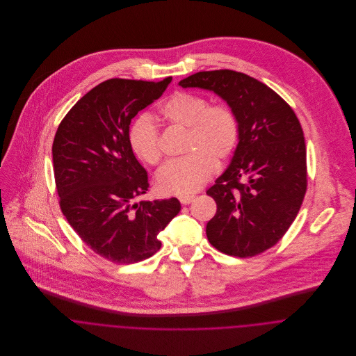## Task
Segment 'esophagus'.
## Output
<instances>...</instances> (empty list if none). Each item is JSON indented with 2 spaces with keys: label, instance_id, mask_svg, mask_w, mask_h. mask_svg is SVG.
I'll use <instances>...</instances> for the list:
<instances>
[{
  "label": "esophagus",
  "instance_id": "1",
  "mask_svg": "<svg viewBox=\"0 0 356 356\" xmlns=\"http://www.w3.org/2000/svg\"><path fill=\"white\" fill-rule=\"evenodd\" d=\"M195 200V196H179V202L184 205L192 203Z\"/></svg>",
  "mask_w": 356,
  "mask_h": 356
}]
</instances>
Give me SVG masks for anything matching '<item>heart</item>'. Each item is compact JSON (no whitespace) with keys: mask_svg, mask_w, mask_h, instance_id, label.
<instances>
[{"mask_svg":"<svg viewBox=\"0 0 356 356\" xmlns=\"http://www.w3.org/2000/svg\"><path fill=\"white\" fill-rule=\"evenodd\" d=\"M161 118L186 129L184 157L163 165L157 172V189L163 195H189L208 181L213 165H223L237 149L240 120L232 106L208 104L195 93H174L160 106ZM129 144L145 164L156 165L161 160L159 130L147 115L138 116L129 129Z\"/></svg>","mask_w":356,"mask_h":356,"instance_id":"obj_1","label":"heart"}]
</instances>
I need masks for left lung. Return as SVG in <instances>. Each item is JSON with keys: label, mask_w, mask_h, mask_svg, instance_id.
Here are the masks:
<instances>
[{"label": "left lung", "mask_w": 356, "mask_h": 356, "mask_svg": "<svg viewBox=\"0 0 356 356\" xmlns=\"http://www.w3.org/2000/svg\"><path fill=\"white\" fill-rule=\"evenodd\" d=\"M179 86L212 90L240 120L232 163L207 191L216 203L205 229L208 241L237 257L270 250L295 220L307 191L305 136L296 113L267 85L232 70L200 71Z\"/></svg>", "instance_id": "left-lung-1"}]
</instances>
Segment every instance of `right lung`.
<instances>
[{"label": "right lung", "mask_w": 356, "mask_h": 356, "mask_svg": "<svg viewBox=\"0 0 356 356\" xmlns=\"http://www.w3.org/2000/svg\"><path fill=\"white\" fill-rule=\"evenodd\" d=\"M171 79L104 81L68 111L53 140L60 209L81 240L112 263H137L156 254L161 247L157 234L181 211L174 197L137 202L149 182L127 137L131 119Z\"/></svg>", "instance_id": "obj_1"}]
</instances>
